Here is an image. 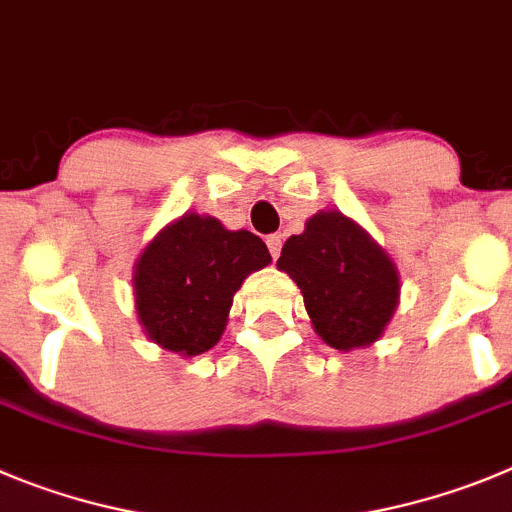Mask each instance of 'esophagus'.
Masks as SVG:
<instances>
[{
  "label": "esophagus",
  "mask_w": 512,
  "mask_h": 512,
  "mask_svg": "<svg viewBox=\"0 0 512 512\" xmlns=\"http://www.w3.org/2000/svg\"><path fill=\"white\" fill-rule=\"evenodd\" d=\"M281 243H284V241H281V236H276V233H274V236H269V238H266V246H269L271 259H279V253H281Z\"/></svg>",
  "instance_id": "34e87169"
}]
</instances>
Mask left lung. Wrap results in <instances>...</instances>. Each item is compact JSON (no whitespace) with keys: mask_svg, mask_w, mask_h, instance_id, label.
<instances>
[{"mask_svg":"<svg viewBox=\"0 0 512 512\" xmlns=\"http://www.w3.org/2000/svg\"><path fill=\"white\" fill-rule=\"evenodd\" d=\"M302 289L314 330L335 350L381 337L398 304V274L368 233L342 213H317L276 261Z\"/></svg>","mask_w":512,"mask_h":512,"instance_id":"obj_1","label":"left lung"}]
</instances>
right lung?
Wrapping results in <instances>:
<instances>
[{
	"label": "right lung",
	"instance_id": "1",
	"mask_svg": "<svg viewBox=\"0 0 512 512\" xmlns=\"http://www.w3.org/2000/svg\"><path fill=\"white\" fill-rule=\"evenodd\" d=\"M269 261L259 236L225 231L210 215H182L137 261L134 297L144 330L172 353H205L223 335L243 279Z\"/></svg>",
	"mask_w": 512,
	"mask_h": 512
}]
</instances>
